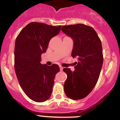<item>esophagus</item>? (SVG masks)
Listing matches in <instances>:
<instances>
[{
    "label": "esophagus",
    "mask_w": 120,
    "mask_h": 120,
    "mask_svg": "<svg viewBox=\"0 0 120 120\" xmlns=\"http://www.w3.org/2000/svg\"><path fill=\"white\" fill-rule=\"evenodd\" d=\"M59 68H60V71H62L63 70V67L61 66H59Z\"/></svg>",
    "instance_id": "34e87169"
}]
</instances>
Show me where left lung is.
I'll return each instance as SVG.
<instances>
[{"label": "left lung", "instance_id": "left-lung-1", "mask_svg": "<svg viewBox=\"0 0 120 120\" xmlns=\"http://www.w3.org/2000/svg\"><path fill=\"white\" fill-rule=\"evenodd\" d=\"M61 30L73 38L71 56L78 58L75 71L63 69L67 76L64 91L71 99H82L92 91L98 81L103 62L101 41L93 27L83 24L63 26Z\"/></svg>", "mask_w": 120, "mask_h": 120}]
</instances>
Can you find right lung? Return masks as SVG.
Here are the masks:
<instances>
[{
	"instance_id": "right-lung-1",
	"label": "right lung",
	"mask_w": 120,
	"mask_h": 120,
	"mask_svg": "<svg viewBox=\"0 0 120 120\" xmlns=\"http://www.w3.org/2000/svg\"><path fill=\"white\" fill-rule=\"evenodd\" d=\"M61 26L32 22L19 33L15 43L14 68L21 88L26 96L36 102H43L52 93L59 65L40 63L50 39L58 34Z\"/></svg>"
}]
</instances>
